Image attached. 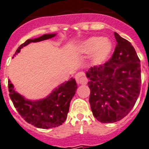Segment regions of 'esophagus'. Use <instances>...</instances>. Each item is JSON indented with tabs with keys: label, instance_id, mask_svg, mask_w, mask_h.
Wrapping results in <instances>:
<instances>
[{
	"label": "esophagus",
	"instance_id": "34e87169",
	"mask_svg": "<svg viewBox=\"0 0 149 149\" xmlns=\"http://www.w3.org/2000/svg\"><path fill=\"white\" fill-rule=\"evenodd\" d=\"M75 79H76L78 84H86L88 83V79L85 76L84 73H82V72H80V73H78L77 74H76Z\"/></svg>",
	"mask_w": 149,
	"mask_h": 149
}]
</instances>
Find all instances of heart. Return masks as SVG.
<instances>
[{"label":"heart","mask_w":149,"mask_h":149,"mask_svg":"<svg viewBox=\"0 0 149 149\" xmlns=\"http://www.w3.org/2000/svg\"><path fill=\"white\" fill-rule=\"evenodd\" d=\"M81 51L89 53L94 51L93 62L99 64L105 60L111 50V44L108 40H103L100 37H93L87 40L81 45Z\"/></svg>","instance_id":"b5f03b06"}]
</instances>
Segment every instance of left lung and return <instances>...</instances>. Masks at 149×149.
Wrapping results in <instances>:
<instances>
[{
    "label": "left lung",
    "instance_id": "1",
    "mask_svg": "<svg viewBox=\"0 0 149 149\" xmlns=\"http://www.w3.org/2000/svg\"><path fill=\"white\" fill-rule=\"evenodd\" d=\"M116 45L104 65L87 72L93 115L102 123L120 121L134 106L141 88L140 60L128 40L114 33Z\"/></svg>",
    "mask_w": 149,
    "mask_h": 149
}]
</instances>
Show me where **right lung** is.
<instances>
[{"label": "right lung", "mask_w": 149, "mask_h": 149, "mask_svg": "<svg viewBox=\"0 0 149 149\" xmlns=\"http://www.w3.org/2000/svg\"><path fill=\"white\" fill-rule=\"evenodd\" d=\"M55 36V34H46L35 39L26 40L17 49L15 55L19 53L23 47L29 43L51 38ZM8 88L9 97L21 117L37 128L47 129L59 126L66 120L70 103L76 93L77 84L75 79L72 78L69 81L61 84L49 96L44 100L34 102L25 100V98L17 93L10 80L8 81Z\"/></svg>", "instance_id": "add662e5"}]
</instances>
